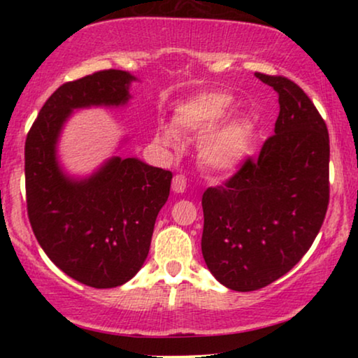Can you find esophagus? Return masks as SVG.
Segmentation results:
<instances>
[{"label":"esophagus","mask_w":358,"mask_h":358,"mask_svg":"<svg viewBox=\"0 0 358 358\" xmlns=\"http://www.w3.org/2000/svg\"><path fill=\"white\" fill-rule=\"evenodd\" d=\"M185 185H187V179H185L182 174L174 176V178H173V190L176 194H182L185 190Z\"/></svg>","instance_id":"obj_1"}]
</instances>
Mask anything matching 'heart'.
<instances>
[{"label":"heart","instance_id":"obj_1","mask_svg":"<svg viewBox=\"0 0 358 358\" xmlns=\"http://www.w3.org/2000/svg\"><path fill=\"white\" fill-rule=\"evenodd\" d=\"M231 107L233 97L223 92L195 96L176 107L173 125L179 134H202L218 124L231 110ZM176 131L171 127H159L156 138L166 148H174L178 140ZM252 140V122L243 115L231 117L199 140L200 163L215 173L236 169L251 153Z\"/></svg>","mask_w":358,"mask_h":358}]
</instances>
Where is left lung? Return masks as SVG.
<instances>
[{
    "mask_svg": "<svg viewBox=\"0 0 358 358\" xmlns=\"http://www.w3.org/2000/svg\"><path fill=\"white\" fill-rule=\"evenodd\" d=\"M278 94L275 134L223 185L203 192L202 254L220 283L267 287L293 268L320 233L329 205V134L300 86L256 73Z\"/></svg>",
    "mask_w": 358,
    "mask_h": 358,
    "instance_id": "left-lung-1",
    "label": "left lung"
}]
</instances>
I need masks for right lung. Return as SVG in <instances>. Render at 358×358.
Returning <instances> with one entry per match:
<instances>
[{
    "mask_svg": "<svg viewBox=\"0 0 358 358\" xmlns=\"http://www.w3.org/2000/svg\"><path fill=\"white\" fill-rule=\"evenodd\" d=\"M136 78L102 70L62 85L26 138V195L32 231L66 275L94 288L129 282L148 256L155 222L169 197L171 171L112 156L85 179L63 173L57 143L75 109L119 107Z\"/></svg>",
    "mask_w": 358,
    "mask_h": 358,
    "instance_id": "add662e5",
    "label": "right lung"
}]
</instances>
